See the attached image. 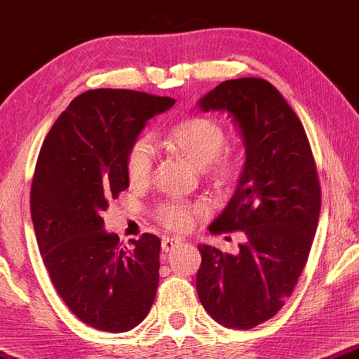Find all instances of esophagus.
I'll use <instances>...</instances> for the list:
<instances>
[{
  "mask_svg": "<svg viewBox=\"0 0 359 359\" xmlns=\"http://www.w3.org/2000/svg\"><path fill=\"white\" fill-rule=\"evenodd\" d=\"M182 244V240L177 236H166L163 238V241H161V249H163V252H170L172 248H175V245Z\"/></svg>",
  "mask_w": 359,
  "mask_h": 359,
  "instance_id": "obj_1",
  "label": "esophagus"
}]
</instances>
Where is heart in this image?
<instances>
[{"mask_svg": "<svg viewBox=\"0 0 359 359\" xmlns=\"http://www.w3.org/2000/svg\"><path fill=\"white\" fill-rule=\"evenodd\" d=\"M227 135L219 123L205 116L187 118L174 126L165 138V144L180 156L202 168L203 174L216 187H226L240 172V158L235 152L226 151ZM156 146L147 137L133 142L126 156V172L132 187L149 184L156 166ZM208 215L205 202L166 201L156 210V217L161 226L174 231H187L196 219Z\"/></svg>", "mask_w": 359, "mask_h": 359, "instance_id": "heart-1", "label": "heart"}]
</instances>
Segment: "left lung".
<instances>
[{
  "label": "left lung",
  "instance_id": "8db88e82",
  "mask_svg": "<svg viewBox=\"0 0 359 359\" xmlns=\"http://www.w3.org/2000/svg\"><path fill=\"white\" fill-rule=\"evenodd\" d=\"M199 105L227 110L243 133L244 171L208 229L215 235L238 230L244 243L235 255L199 245L196 287L216 322L249 330L282 310L308 262L320 213L318 170L299 116L268 81H226Z\"/></svg>",
  "mask_w": 359,
  "mask_h": 359
}]
</instances>
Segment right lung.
Wrapping results in <instances>:
<instances>
[{"mask_svg": "<svg viewBox=\"0 0 359 359\" xmlns=\"http://www.w3.org/2000/svg\"><path fill=\"white\" fill-rule=\"evenodd\" d=\"M172 97L97 88L74 97L41 146L31 187L39 250L60 299L77 319L109 333L142 322L156 299L158 236L104 230L101 212L129 187L126 156L147 119Z\"/></svg>", "mask_w": 359, "mask_h": 359, "instance_id": "right-lung-1", "label": "right lung"}]
</instances>
